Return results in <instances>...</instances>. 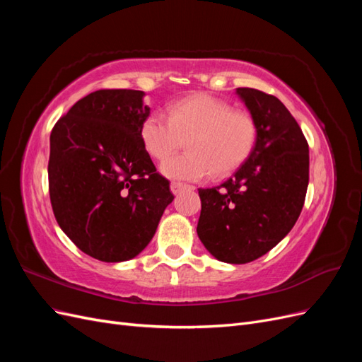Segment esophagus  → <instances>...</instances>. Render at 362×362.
Segmentation results:
<instances>
[{"instance_id": "1", "label": "esophagus", "mask_w": 362, "mask_h": 362, "mask_svg": "<svg viewBox=\"0 0 362 362\" xmlns=\"http://www.w3.org/2000/svg\"><path fill=\"white\" fill-rule=\"evenodd\" d=\"M185 187H187V185L182 184V182H177V181H173V182L170 184V190H172L173 194H178V193H180L181 190H184Z\"/></svg>"}]
</instances>
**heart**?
I'll return each instance as SVG.
<instances>
[{
    "label": "heart",
    "instance_id": "b5f03b06",
    "mask_svg": "<svg viewBox=\"0 0 362 362\" xmlns=\"http://www.w3.org/2000/svg\"><path fill=\"white\" fill-rule=\"evenodd\" d=\"M255 119L246 112L208 93L182 98L169 107V115L152 112L140 127V137L151 157L164 160L189 137L190 152L161 164V172L173 180L199 181L214 172L225 175L238 168L257 141Z\"/></svg>",
    "mask_w": 362,
    "mask_h": 362
}]
</instances>
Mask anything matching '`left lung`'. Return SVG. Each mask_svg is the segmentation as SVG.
I'll return each mask as SVG.
<instances>
[{"label":"left lung","mask_w":362,"mask_h":362,"mask_svg":"<svg viewBox=\"0 0 362 362\" xmlns=\"http://www.w3.org/2000/svg\"><path fill=\"white\" fill-rule=\"evenodd\" d=\"M237 95L257 122L255 146L231 178L199 189L196 231L218 261L246 264L275 247L298 221L310 154L299 124L276 96L250 87H238Z\"/></svg>","instance_id":"left-lung-1"}]
</instances>
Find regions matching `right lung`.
I'll use <instances>...</instances> for the list:
<instances>
[{
  "instance_id": "right-lung-1",
  "label": "right lung",
  "mask_w": 362,
  "mask_h": 362,
  "mask_svg": "<svg viewBox=\"0 0 362 362\" xmlns=\"http://www.w3.org/2000/svg\"><path fill=\"white\" fill-rule=\"evenodd\" d=\"M145 92L103 89L54 125L48 181L54 216L72 243L105 262L134 258L173 201L140 137Z\"/></svg>"
}]
</instances>
